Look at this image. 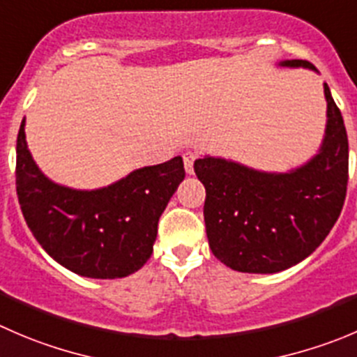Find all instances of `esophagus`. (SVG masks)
<instances>
[{"label":"esophagus","mask_w":357,"mask_h":357,"mask_svg":"<svg viewBox=\"0 0 357 357\" xmlns=\"http://www.w3.org/2000/svg\"><path fill=\"white\" fill-rule=\"evenodd\" d=\"M195 151H185V153H183V164H185L186 174H193V162H195Z\"/></svg>","instance_id":"1"}]
</instances>
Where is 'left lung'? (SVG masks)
<instances>
[{
    "label": "left lung",
    "instance_id": "left-lung-1",
    "mask_svg": "<svg viewBox=\"0 0 357 357\" xmlns=\"http://www.w3.org/2000/svg\"><path fill=\"white\" fill-rule=\"evenodd\" d=\"M281 66L316 69L309 61ZM328 123L321 151L303 167L266 174L223 158H199L206 186L204 221L213 255L249 274H274L296 265L326 238L344 207L349 141L344 119L324 83Z\"/></svg>",
    "mask_w": 357,
    "mask_h": 357
}]
</instances>
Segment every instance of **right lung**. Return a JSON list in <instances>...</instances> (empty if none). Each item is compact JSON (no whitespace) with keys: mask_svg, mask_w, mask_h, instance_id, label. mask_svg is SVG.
<instances>
[{"mask_svg":"<svg viewBox=\"0 0 357 357\" xmlns=\"http://www.w3.org/2000/svg\"><path fill=\"white\" fill-rule=\"evenodd\" d=\"M185 178L183 158L137 169L115 185L82 192L41 174L17 136L15 186L27 227L41 248L75 274L127 278L153 252L158 218Z\"/></svg>","mask_w":357,"mask_h":357,"instance_id":"1","label":"right lung"}]
</instances>
